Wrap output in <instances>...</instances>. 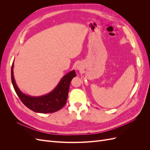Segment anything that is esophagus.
Masks as SVG:
<instances>
[{
  "mask_svg": "<svg viewBox=\"0 0 150 150\" xmlns=\"http://www.w3.org/2000/svg\"><path fill=\"white\" fill-rule=\"evenodd\" d=\"M75 67H76V69L77 70H79V69H80V66L78 65V64H77Z\"/></svg>",
  "mask_w": 150,
  "mask_h": 150,
  "instance_id": "34e87169",
  "label": "esophagus"
}]
</instances>
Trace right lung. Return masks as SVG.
I'll use <instances>...</instances> for the list:
<instances>
[{
    "mask_svg": "<svg viewBox=\"0 0 150 150\" xmlns=\"http://www.w3.org/2000/svg\"><path fill=\"white\" fill-rule=\"evenodd\" d=\"M13 69V62L11 68V80L17 96L25 106L39 113H51L61 110L66 103L71 81L76 76L74 70L69 71L62 77L52 91L40 96H32L22 92L18 88Z\"/></svg>",
    "mask_w": 150,
    "mask_h": 150,
    "instance_id": "add662e5",
    "label": "right lung"
}]
</instances>
